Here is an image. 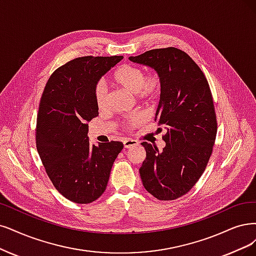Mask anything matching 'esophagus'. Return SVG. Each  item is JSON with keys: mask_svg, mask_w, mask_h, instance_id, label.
Listing matches in <instances>:
<instances>
[{"mask_svg": "<svg viewBox=\"0 0 256 256\" xmlns=\"http://www.w3.org/2000/svg\"><path fill=\"white\" fill-rule=\"evenodd\" d=\"M138 144V141L137 140H134V139H126L124 141H123V146H124V148H130L132 146H137Z\"/></svg>", "mask_w": 256, "mask_h": 256, "instance_id": "obj_1", "label": "esophagus"}]
</instances>
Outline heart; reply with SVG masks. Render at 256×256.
Masks as SVG:
<instances>
[{"instance_id": "b5f03b06", "label": "heart", "mask_w": 256, "mask_h": 256, "mask_svg": "<svg viewBox=\"0 0 256 256\" xmlns=\"http://www.w3.org/2000/svg\"><path fill=\"white\" fill-rule=\"evenodd\" d=\"M112 81L122 88L130 92L137 94L142 101H150L157 97L162 88V80L157 72H150L146 74L142 68L133 64H122L112 76ZM94 99L99 108H103L108 100V90L106 85L99 82L94 88ZM140 121L139 116L132 117L128 124L135 126Z\"/></svg>"}]
</instances>
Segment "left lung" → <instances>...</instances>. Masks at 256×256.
<instances>
[{
  "label": "left lung",
  "mask_w": 256,
  "mask_h": 256,
  "mask_svg": "<svg viewBox=\"0 0 256 256\" xmlns=\"http://www.w3.org/2000/svg\"><path fill=\"white\" fill-rule=\"evenodd\" d=\"M130 60L152 68L162 80L155 121L166 126V146L142 142L146 152L139 168L146 190L159 200L186 194L204 172L217 133L209 83L190 56L176 47L146 52Z\"/></svg>",
  "instance_id": "1"
}]
</instances>
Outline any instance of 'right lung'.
I'll use <instances>...</instances> for the list:
<instances>
[{
    "label": "right lung",
    "instance_id": "add662e5",
    "mask_svg": "<svg viewBox=\"0 0 256 256\" xmlns=\"http://www.w3.org/2000/svg\"><path fill=\"white\" fill-rule=\"evenodd\" d=\"M122 56H81L47 81L36 116V144L54 188L68 200L90 204L106 191L119 141L90 146L88 124L98 116L94 88Z\"/></svg>",
    "mask_w": 256,
    "mask_h": 256
}]
</instances>
